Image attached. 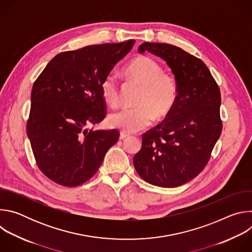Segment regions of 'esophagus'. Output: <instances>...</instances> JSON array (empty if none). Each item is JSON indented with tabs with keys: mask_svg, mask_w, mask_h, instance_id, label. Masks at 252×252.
Listing matches in <instances>:
<instances>
[{
	"mask_svg": "<svg viewBox=\"0 0 252 252\" xmlns=\"http://www.w3.org/2000/svg\"><path fill=\"white\" fill-rule=\"evenodd\" d=\"M128 136H129V134L126 133V132H125V131H122V132L120 133V139H125V138H126V137H128Z\"/></svg>",
	"mask_w": 252,
	"mask_h": 252,
	"instance_id": "34e87169",
	"label": "esophagus"
}]
</instances>
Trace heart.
Segmentation results:
<instances>
[{
  "instance_id": "b5f03b06",
  "label": "heart",
  "mask_w": 252,
  "mask_h": 252,
  "mask_svg": "<svg viewBox=\"0 0 252 252\" xmlns=\"http://www.w3.org/2000/svg\"><path fill=\"white\" fill-rule=\"evenodd\" d=\"M127 76L142 86L136 106L124 107L109 117V125L126 132H135L153 124L156 117L165 118L173 109L177 97L174 80L163 74L159 63L149 57H138L126 66ZM103 100L116 105L120 98V85L114 73L107 74L100 84Z\"/></svg>"
}]
</instances>
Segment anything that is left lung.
<instances>
[{
  "mask_svg": "<svg viewBox=\"0 0 252 252\" xmlns=\"http://www.w3.org/2000/svg\"><path fill=\"white\" fill-rule=\"evenodd\" d=\"M137 52H149L167 63L174 75L177 97L163 122L142 134L134 168L151 185L183 186L205 167L220 136V88L205 63L181 48L146 42Z\"/></svg>",
  "mask_w": 252,
  "mask_h": 252,
  "instance_id": "8db88e82",
  "label": "left lung"
}]
</instances>
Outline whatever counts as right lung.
<instances>
[{
    "instance_id": "add662e5",
    "label": "right lung",
    "mask_w": 252,
    "mask_h": 252,
    "mask_svg": "<svg viewBox=\"0 0 252 252\" xmlns=\"http://www.w3.org/2000/svg\"><path fill=\"white\" fill-rule=\"evenodd\" d=\"M134 40L88 46L57 55L34 82L27 134L41 171L67 188L96 172L119 139L117 129H88L105 117L103 78L124 59Z\"/></svg>"
}]
</instances>
